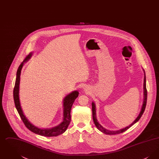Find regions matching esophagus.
Segmentation results:
<instances>
[{"label": "esophagus", "mask_w": 159, "mask_h": 159, "mask_svg": "<svg viewBox=\"0 0 159 159\" xmlns=\"http://www.w3.org/2000/svg\"><path fill=\"white\" fill-rule=\"evenodd\" d=\"M84 90H85V91H86H86H88V89H84Z\"/></svg>", "instance_id": "34e87169"}]
</instances>
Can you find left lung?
I'll use <instances>...</instances> for the list:
<instances>
[{"mask_svg": "<svg viewBox=\"0 0 159 159\" xmlns=\"http://www.w3.org/2000/svg\"><path fill=\"white\" fill-rule=\"evenodd\" d=\"M147 88H146V77H145V73L144 71V101H143V104L142 106V108H141V110L140 111V113L139 114L138 116L136 117V119L133 121V123L132 124H130L129 126L125 128L121 129L120 130H108L107 129L104 128V127H102L99 123L98 121L97 120V116H96V110H95V104L93 102H92V117H93V120L95 123V125L96 126V127L97 129L99 130L101 132H102V133L105 134H107V135H116V134H121L123 133V132L126 131L127 129H128L129 128H130L133 125H134L135 123H136L137 121H138L142 115L144 113L145 109V107H146V104H147Z\"/></svg>", "mask_w": 159, "mask_h": 159, "instance_id": "8db88e82", "label": "left lung"}]
</instances>
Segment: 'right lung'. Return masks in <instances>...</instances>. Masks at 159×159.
Masks as SVG:
<instances>
[{
    "instance_id": "right-lung-1",
    "label": "right lung",
    "mask_w": 159,
    "mask_h": 159,
    "mask_svg": "<svg viewBox=\"0 0 159 159\" xmlns=\"http://www.w3.org/2000/svg\"><path fill=\"white\" fill-rule=\"evenodd\" d=\"M33 53H30L29 55L26 57L20 65L19 67L17 70L16 72V77L15 80V86L14 89V100L15 102V106L18 113L20 114L21 119H22L23 123H24L25 126L29 129L30 131L36 134H38L42 136H57L60 135L61 134H63L68 128V125L71 121V115L70 111L71 108L74 103L75 99L79 96V92L75 91L72 92L71 93H69L67 95L63 100V120L60 124L55 127L50 129H40L33 125L31 123L27 118L24 114L23 110L21 108L20 98H19V89H20V75H21V71L23 67L24 63L26 62L30 58Z\"/></svg>"
}]
</instances>
